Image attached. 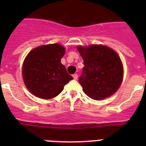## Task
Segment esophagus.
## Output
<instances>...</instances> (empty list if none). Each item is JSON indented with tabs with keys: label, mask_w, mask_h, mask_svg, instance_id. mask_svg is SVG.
Returning <instances> with one entry per match:
<instances>
[{
	"label": "esophagus",
	"mask_w": 146,
	"mask_h": 146,
	"mask_svg": "<svg viewBox=\"0 0 146 146\" xmlns=\"http://www.w3.org/2000/svg\"><path fill=\"white\" fill-rule=\"evenodd\" d=\"M72 77H73V78H74V80H77V77H78V76H77V74H74L73 75H72Z\"/></svg>",
	"instance_id": "esophagus-1"
}]
</instances>
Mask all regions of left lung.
Masks as SVG:
<instances>
[{
    "mask_svg": "<svg viewBox=\"0 0 146 146\" xmlns=\"http://www.w3.org/2000/svg\"><path fill=\"white\" fill-rule=\"evenodd\" d=\"M84 61L79 82L85 94L94 100L110 97L118 90L123 78V66L120 56L106 45L77 46Z\"/></svg>",
    "mask_w": 146,
    "mask_h": 146,
    "instance_id": "obj_1",
    "label": "left lung"
}]
</instances>
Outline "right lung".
Masks as SVG:
<instances>
[{
    "mask_svg": "<svg viewBox=\"0 0 146 146\" xmlns=\"http://www.w3.org/2000/svg\"><path fill=\"white\" fill-rule=\"evenodd\" d=\"M66 49L60 44L41 45L26 55L22 67L23 82L36 97L51 99L57 96L73 77L60 62Z\"/></svg>",
    "mask_w": 146,
    "mask_h": 146,
    "instance_id": "1",
    "label": "right lung"
}]
</instances>
